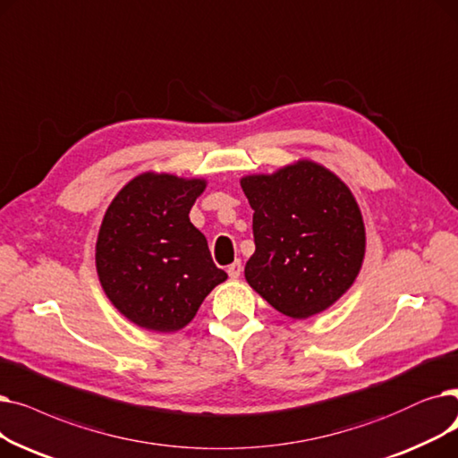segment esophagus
Wrapping results in <instances>:
<instances>
[{"mask_svg": "<svg viewBox=\"0 0 458 458\" xmlns=\"http://www.w3.org/2000/svg\"><path fill=\"white\" fill-rule=\"evenodd\" d=\"M227 274H229V277H231V279L241 277V274H242V263H241V260H234L233 265H229Z\"/></svg>", "mask_w": 458, "mask_h": 458, "instance_id": "obj_1", "label": "esophagus"}]
</instances>
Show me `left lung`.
Wrapping results in <instances>:
<instances>
[{"label": "left lung", "mask_w": 458, "mask_h": 458, "mask_svg": "<svg viewBox=\"0 0 458 458\" xmlns=\"http://www.w3.org/2000/svg\"><path fill=\"white\" fill-rule=\"evenodd\" d=\"M241 186L253 208L248 285L294 320L334 306L365 259V224L351 188L308 158L246 175Z\"/></svg>", "instance_id": "1"}]
</instances>
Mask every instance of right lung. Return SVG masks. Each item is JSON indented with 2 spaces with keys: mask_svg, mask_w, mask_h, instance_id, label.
I'll list each match as a JSON object with an SVG mask.
<instances>
[{
  "mask_svg": "<svg viewBox=\"0 0 458 458\" xmlns=\"http://www.w3.org/2000/svg\"><path fill=\"white\" fill-rule=\"evenodd\" d=\"M205 188L203 177L145 171L119 190L102 217L95 246L102 291L143 330H182L227 279L188 216Z\"/></svg>",
  "mask_w": 458,
  "mask_h": 458,
  "instance_id": "right-lung-1",
  "label": "right lung"
}]
</instances>
